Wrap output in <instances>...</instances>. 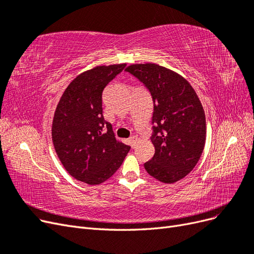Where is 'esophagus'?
Wrapping results in <instances>:
<instances>
[{
  "label": "esophagus",
  "mask_w": 254,
  "mask_h": 254,
  "mask_svg": "<svg viewBox=\"0 0 254 254\" xmlns=\"http://www.w3.org/2000/svg\"><path fill=\"white\" fill-rule=\"evenodd\" d=\"M136 140H137V137H136L135 135H132V136H130V137H129V143H130V145H131V147H132V148H134V147H135Z\"/></svg>",
  "instance_id": "1"
}]
</instances>
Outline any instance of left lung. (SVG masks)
I'll return each instance as SVG.
<instances>
[{
	"label": "left lung",
	"mask_w": 254,
	"mask_h": 254,
	"mask_svg": "<svg viewBox=\"0 0 254 254\" xmlns=\"http://www.w3.org/2000/svg\"><path fill=\"white\" fill-rule=\"evenodd\" d=\"M126 72L149 91L153 102L150 140L155 155L144 167L153 178L174 183L197 164L205 143L202 105L188 80L155 64H132Z\"/></svg>",
	"instance_id": "8db88e82"
}]
</instances>
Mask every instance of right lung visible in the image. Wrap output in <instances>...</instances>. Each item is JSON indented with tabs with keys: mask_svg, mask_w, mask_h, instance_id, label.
<instances>
[{
	"mask_svg": "<svg viewBox=\"0 0 254 254\" xmlns=\"http://www.w3.org/2000/svg\"><path fill=\"white\" fill-rule=\"evenodd\" d=\"M126 64L96 66L78 75L61 96L52 139L59 160L75 179L101 184L117 172L130 146L115 140L103 115V91Z\"/></svg>",
	"mask_w": 254,
	"mask_h": 254,
	"instance_id": "obj_1",
	"label": "right lung"
}]
</instances>
